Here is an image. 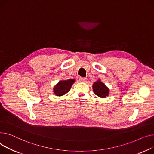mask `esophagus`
<instances>
[{"label":"esophagus","instance_id":"34e87169","mask_svg":"<svg viewBox=\"0 0 154 154\" xmlns=\"http://www.w3.org/2000/svg\"><path fill=\"white\" fill-rule=\"evenodd\" d=\"M79 81H81V82H85L86 80V78L80 77V78H79Z\"/></svg>","mask_w":154,"mask_h":154}]
</instances>
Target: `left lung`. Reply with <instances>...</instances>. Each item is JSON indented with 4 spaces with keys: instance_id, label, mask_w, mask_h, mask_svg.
Wrapping results in <instances>:
<instances>
[{
    "instance_id": "1",
    "label": "left lung",
    "mask_w": 154,
    "mask_h": 154,
    "mask_svg": "<svg viewBox=\"0 0 154 154\" xmlns=\"http://www.w3.org/2000/svg\"><path fill=\"white\" fill-rule=\"evenodd\" d=\"M93 90L94 94L101 98L109 96V89L100 79H97L93 85Z\"/></svg>"
}]
</instances>
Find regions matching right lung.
I'll list each match as a JSON object with an SVG mask.
<instances>
[{"mask_svg":"<svg viewBox=\"0 0 154 154\" xmlns=\"http://www.w3.org/2000/svg\"><path fill=\"white\" fill-rule=\"evenodd\" d=\"M75 82V79H69L60 81L53 88L54 94L57 96H61L65 95L69 91L72 85Z\"/></svg>","mask_w":154,"mask_h":154,"instance_id":"1","label":"right lung"}]
</instances>
